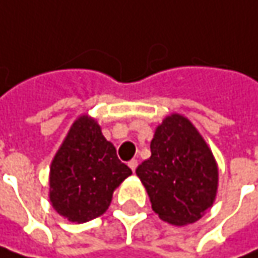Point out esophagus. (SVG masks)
<instances>
[{
  "label": "esophagus",
  "mask_w": 258,
  "mask_h": 258,
  "mask_svg": "<svg viewBox=\"0 0 258 258\" xmlns=\"http://www.w3.org/2000/svg\"><path fill=\"white\" fill-rule=\"evenodd\" d=\"M129 167H131L132 172H135L137 167H138V161H137V160H131V161H129Z\"/></svg>",
  "instance_id": "esophagus-1"
}]
</instances>
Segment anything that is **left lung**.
<instances>
[{
  "mask_svg": "<svg viewBox=\"0 0 258 258\" xmlns=\"http://www.w3.org/2000/svg\"><path fill=\"white\" fill-rule=\"evenodd\" d=\"M151 157L137 175L158 217L175 226L200 220L213 206L219 167L206 139L192 121L173 113L156 127Z\"/></svg>",
  "mask_w": 258,
  "mask_h": 258,
  "instance_id": "obj_1",
  "label": "left lung"
}]
</instances>
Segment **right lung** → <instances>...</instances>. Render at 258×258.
Here are the masks:
<instances>
[{
	"instance_id": "1",
	"label": "right lung",
	"mask_w": 258,
	"mask_h": 258,
	"mask_svg": "<svg viewBox=\"0 0 258 258\" xmlns=\"http://www.w3.org/2000/svg\"><path fill=\"white\" fill-rule=\"evenodd\" d=\"M131 175L98 121L82 114L51 161L49 203L69 222H89L107 212L114 189Z\"/></svg>"
}]
</instances>
